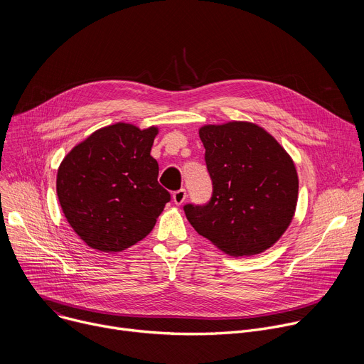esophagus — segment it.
I'll use <instances>...</instances> for the list:
<instances>
[{
  "label": "esophagus",
  "instance_id": "esophagus-1",
  "mask_svg": "<svg viewBox=\"0 0 364 364\" xmlns=\"http://www.w3.org/2000/svg\"><path fill=\"white\" fill-rule=\"evenodd\" d=\"M186 197H187V193H186L184 188H181V190L173 193V201H174V204H177V205L183 204L184 200H186Z\"/></svg>",
  "mask_w": 364,
  "mask_h": 364
}]
</instances>
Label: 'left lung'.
<instances>
[{
    "instance_id": "obj_1",
    "label": "left lung",
    "mask_w": 364,
    "mask_h": 364,
    "mask_svg": "<svg viewBox=\"0 0 364 364\" xmlns=\"http://www.w3.org/2000/svg\"><path fill=\"white\" fill-rule=\"evenodd\" d=\"M213 181L212 200L184 205L190 225L230 256L272 247L289 228L298 201L291 155L262 127L247 121L198 129Z\"/></svg>"
}]
</instances>
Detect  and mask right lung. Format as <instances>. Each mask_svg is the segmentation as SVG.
Wrapping results in <instances>:
<instances>
[{
	"label": "right lung",
	"instance_id": "1",
	"mask_svg": "<svg viewBox=\"0 0 364 364\" xmlns=\"http://www.w3.org/2000/svg\"><path fill=\"white\" fill-rule=\"evenodd\" d=\"M159 127L117 122L75 145L59 166L56 191L66 220L92 249L121 252L157 223L170 193L151 146Z\"/></svg>",
	"mask_w": 364,
	"mask_h": 364
}]
</instances>
